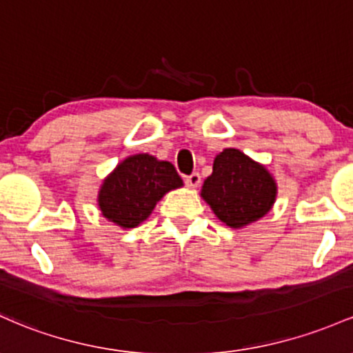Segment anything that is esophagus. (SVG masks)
I'll return each instance as SVG.
<instances>
[{"label":"esophagus","mask_w":353,"mask_h":353,"mask_svg":"<svg viewBox=\"0 0 353 353\" xmlns=\"http://www.w3.org/2000/svg\"><path fill=\"white\" fill-rule=\"evenodd\" d=\"M184 183H185V185H189V188H197V185L201 184L199 172H192V174H189V176H185Z\"/></svg>","instance_id":"obj_1"}]
</instances>
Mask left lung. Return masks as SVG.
<instances>
[{"instance_id": "left-lung-1", "label": "left lung", "mask_w": 353, "mask_h": 353, "mask_svg": "<svg viewBox=\"0 0 353 353\" xmlns=\"http://www.w3.org/2000/svg\"><path fill=\"white\" fill-rule=\"evenodd\" d=\"M201 196L223 223L243 228L270 211L276 197V183L268 170L241 150L224 149L216 156Z\"/></svg>"}]
</instances>
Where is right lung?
<instances>
[{"instance_id":"obj_1","label":"right lung","mask_w":353,"mask_h":353,"mask_svg":"<svg viewBox=\"0 0 353 353\" xmlns=\"http://www.w3.org/2000/svg\"><path fill=\"white\" fill-rule=\"evenodd\" d=\"M183 179L170 162L149 154L127 157L103 181L99 192L102 214L122 228H135L149 218L157 201Z\"/></svg>"}]
</instances>
